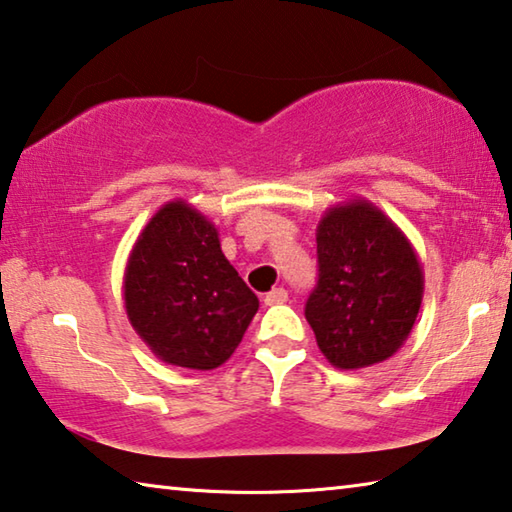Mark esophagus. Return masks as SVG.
I'll use <instances>...</instances> for the list:
<instances>
[{
    "instance_id": "obj_1",
    "label": "esophagus",
    "mask_w": 512,
    "mask_h": 512,
    "mask_svg": "<svg viewBox=\"0 0 512 512\" xmlns=\"http://www.w3.org/2000/svg\"><path fill=\"white\" fill-rule=\"evenodd\" d=\"M287 298H289L287 289L275 287L273 291H269V294L264 296V303H266V305H282V303H287Z\"/></svg>"
}]
</instances>
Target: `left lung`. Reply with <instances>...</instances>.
<instances>
[{
  "label": "left lung",
  "mask_w": 512,
  "mask_h": 512,
  "mask_svg": "<svg viewBox=\"0 0 512 512\" xmlns=\"http://www.w3.org/2000/svg\"><path fill=\"white\" fill-rule=\"evenodd\" d=\"M316 255L305 319L326 360L353 371L392 358L424 298V269L401 227L369 200L339 202L316 225Z\"/></svg>",
  "instance_id": "1"
}]
</instances>
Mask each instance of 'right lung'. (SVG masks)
Returning <instances> with one entry per match:
<instances>
[{
  "mask_svg": "<svg viewBox=\"0 0 512 512\" xmlns=\"http://www.w3.org/2000/svg\"><path fill=\"white\" fill-rule=\"evenodd\" d=\"M125 312L166 364L209 371L241 344L259 300L227 262L216 225L186 200L166 202L129 253Z\"/></svg>",
  "mask_w": 512,
  "mask_h": 512,
  "instance_id": "add662e5",
  "label": "right lung"
}]
</instances>
